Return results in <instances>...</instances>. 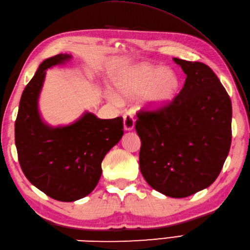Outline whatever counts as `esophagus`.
<instances>
[{
	"label": "esophagus",
	"mask_w": 250,
	"mask_h": 250,
	"mask_svg": "<svg viewBox=\"0 0 250 250\" xmlns=\"http://www.w3.org/2000/svg\"><path fill=\"white\" fill-rule=\"evenodd\" d=\"M135 119L133 115L125 114L124 115V129L125 131H132L134 129Z\"/></svg>",
	"instance_id": "esophagus-1"
}]
</instances>
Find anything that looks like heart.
Here are the masks:
<instances>
[{"mask_svg":"<svg viewBox=\"0 0 250 250\" xmlns=\"http://www.w3.org/2000/svg\"><path fill=\"white\" fill-rule=\"evenodd\" d=\"M111 103H130L140 98V106L148 111L162 110L176 98L179 78L174 71L148 64L126 68L117 78Z\"/></svg>","mask_w":250,"mask_h":250,"instance_id":"obj_1","label":"heart"}]
</instances>
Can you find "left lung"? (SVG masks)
<instances>
[{"label": "left lung", "mask_w": 250, "mask_h": 250, "mask_svg": "<svg viewBox=\"0 0 250 250\" xmlns=\"http://www.w3.org/2000/svg\"><path fill=\"white\" fill-rule=\"evenodd\" d=\"M186 74L183 89L166 108L139 113L140 168L148 185L186 198L213 184L232 140V104L209 66L173 58Z\"/></svg>", "instance_id": "obj_1"}]
</instances>
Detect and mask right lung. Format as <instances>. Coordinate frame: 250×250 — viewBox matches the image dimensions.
<instances>
[{"mask_svg":"<svg viewBox=\"0 0 250 250\" xmlns=\"http://www.w3.org/2000/svg\"><path fill=\"white\" fill-rule=\"evenodd\" d=\"M72 59L60 54L41 63L21 95L15 122L18 160L25 177L50 198L83 199L98 185L106 153L124 135V119H100L90 111L70 125L52 126L43 120L39 99L48 68Z\"/></svg>","mask_w":250,"mask_h":250,"instance_id":"obj_1","label":"right lung"}]
</instances>
